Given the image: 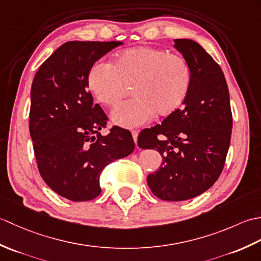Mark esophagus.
<instances>
[{
	"label": "esophagus",
	"mask_w": 261,
	"mask_h": 261,
	"mask_svg": "<svg viewBox=\"0 0 261 261\" xmlns=\"http://www.w3.org/2000/svg\"><path fill=\"white\" fill-rule=\"evenodd\" d=\"M131 135H132V138H134L135 143H136V146H137V140H138V131H136V130L131 131Z\"/></svg>",
	"instance_id": "esophagus-1"
}]
</instances>
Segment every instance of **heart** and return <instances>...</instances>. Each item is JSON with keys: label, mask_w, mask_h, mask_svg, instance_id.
Masks as SVG:
<instances>
[{"label": "heart", "mask_w": 261, "mask_h": 261, "mask_svg": "<svg viewBox=\"0 0 261 261\" xmlns=\"http://www.w3.org/2000/svg\"><path fill=\"white\" fill-rule=\"evenodd\" d=\"M193 73L185 58L162 48L138 46L114 55L112 63L97 62L87 75V86L96 101L114 108L132 88L135 98L111 114L114 124L136 127L156 114H175L190 94Z\"/></svg>", "instance_id": "obj_1"}]
</instances>
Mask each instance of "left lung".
I'll return each instance as SVG.
<instances>
[{"label": "left lung", "instance_id": "obj_1", "mask_svg": "<svg viewBox=\"0 0 261 261\" xmlns=\"http://www.w3.org/2000/svg\"><path fill=\"white\" fill-rule=\"evenodd\" d=\"M174 47L190 64L193 82L186 101L162 124L143 129L142 149H156L163 164L148 175L151 192L164 201H185L218 180L229 150L232 113L222 69L191 39H175Z\"/></svg>", "mask_w": 261, "mask_h": 261}]
</instances>
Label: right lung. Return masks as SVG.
<instances>
[{"mask_svg":"<svg viewBox=\"0 0 261 261\" xmlns=\"http://www.w3.org/2000/svg\"><path fill=\"white\" fill-rule=\"evenodd\" d=\"M121 43L66 42L32 82L29 130L39 173L54 192L73 202L97 197L105 166L135 150L130 131L114 126L101 135L107 114L87 91L92 66Z\"/></svg>","mask_w":261,"mask_h":261,"instance_id":"add662e5","label":"right lung"}]
</instances>
